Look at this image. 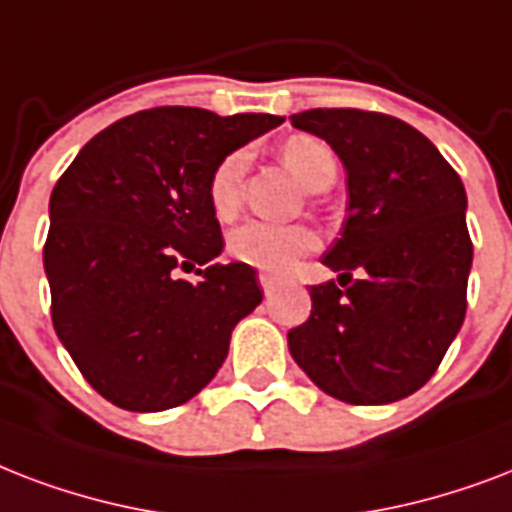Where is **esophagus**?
<instances>
[{
    "label": "esophagus",
    "instance_id": "obj_1",
    "mask_svg": "<svg viewBox=\"0 0 512 512\" xmlns=\"http://www.w3.org/2000/svg\"><path fill=\"white\" fill-rule=\"evenodd\" d=\"M259 285L264 288V293H272L277 288V277L275 275H259Z\"/></svg>",
    "mask_w": 512,
    "mask_h": 512
}]
</instances>
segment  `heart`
Returning a JSON list of instances; mask_svg holds the SVG:
<instances>
[{
	"mask_svg": "<svg viewBox=\"0 0 512 512\" xmlns=\"http://www.w3.org/2000/svg\"><path fill=\"white\" fill-rule=\"evenodd\" d=\"M285 165L301 184L318 192L323 184H334L336 157L323 141L312 136H293L283 146ZM245 152H232L213 168L208 181V202L216 219H235L243 200ZM318 248V232L304 224H269V221H245L229 235V253L243 264L267 272H285L301 256Z\"/></svg>",
	"mask_w": 512,
	"mask_h": 512,
	"instance_id": "b5f03b06",
	"label": "heart"
}]
</instances>
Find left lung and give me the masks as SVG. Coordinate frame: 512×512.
Returning <instances> with one entry per match:
<instances>
[{"instance_id":"obj_1","label":"left lung","mask_w":512,"mask_h":512,"mask_svg":"<svg viewBox=\"0 0 512 512\" xmlns=\"http://www.w3.org/2000/svg\"><path fill=\"white\" fill-rule=\"evenodd\" d=\"M291 122L339 154L350 200L342 237L323 256L342 272L339 285H312L310 318L288 331V350L331 398H406L435 374L465 320L473 243L462 178L390 114L310 109Z\"/></svg>"}]
</instances>
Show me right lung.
Returning <instances> with one entry per match:
<instances>
[{
  "label": "right lung",
  "instance_id": "obj_1",
  "mask_svg": "<svg viewBox=\"0 0 512 512\" xmlns=\"http://www.w3.org/2000/svg\"><path fill=\"white\" fill-rule=\"evenodd\" d=\"M280 122L146 109L90 138L58 178L45 243L53 326L114 406L165 411L194 398L261 304L251 264H213L224 237L208 181L227 154ZM192 266L206 267L201 280L178 281Z\"/></svg>",
  "mask_w": 512,
  "mask_h": 512
}]
</instances>
